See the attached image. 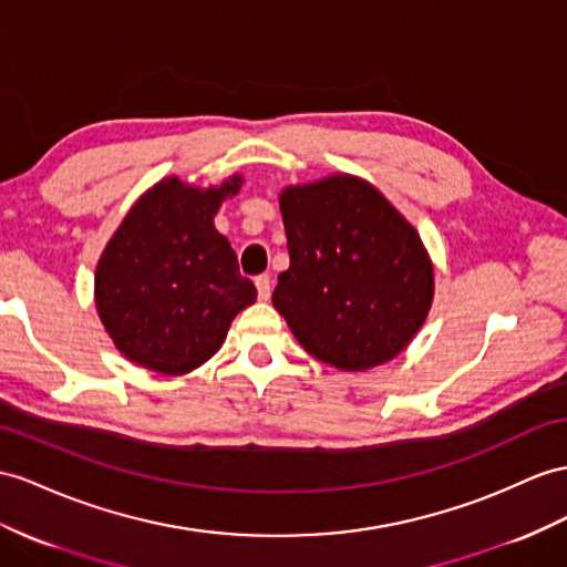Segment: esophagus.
Here are the masks:
<instances>
[{
  "label": "esophagus",
  "mask_w": 567,
  "mask_h": 567,
  "mask_svg": "<svg viewBox=\"0 0 567 567\" xmlns=\"http://www.w3.org/2000/svg\"><path fill=\"white\" fill-rule=\"evenodd\" d=\"M256 289H258V297L260 299H268L270 297V275H256Z\"/></svg>",
  "instance_id": "esophagus-1"
}]
</instances>
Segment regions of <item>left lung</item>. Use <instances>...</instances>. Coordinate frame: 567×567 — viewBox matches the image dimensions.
I'll list each match as a JSON object with an SVG mask.
<instances>
[{"label": "left lung", "mask_w": 567, "mask_h": 567, "mask_svg": "<svg viewBox=\"0 0 567 567\" xmlns=\"http://www.w3.org/2000/svg\"><path fill=\"white\" fill-rule=\"evenodd\" d=\"M289 268L272 303L311 357L364 371L424 326L433 268L414 227L367 182L338 174L280 196Z\"/></svg>", "instance_id": "obj_1"}]
</instances>
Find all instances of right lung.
I'll return each mask as SVG.
<instances>
[{
    "label": "right lung",
    "instance_id": "obj_1",
    "mask_svg": "<svg viewBox=\"0 0 567 567\" xmlns=\"http://www.w3.org/2000/svg\"><path fill=\"white\" fill-rule=\"evenodd\" d=\"M239 186L241 177L208 192L165 179L114 231L97 264L95 303L126 359L167 375L192 371L256 301L254 282L213 225L220 200Z\"/></svg>",
    "mask_w": 567,
    "mask_h": 567
}]
</instances>
